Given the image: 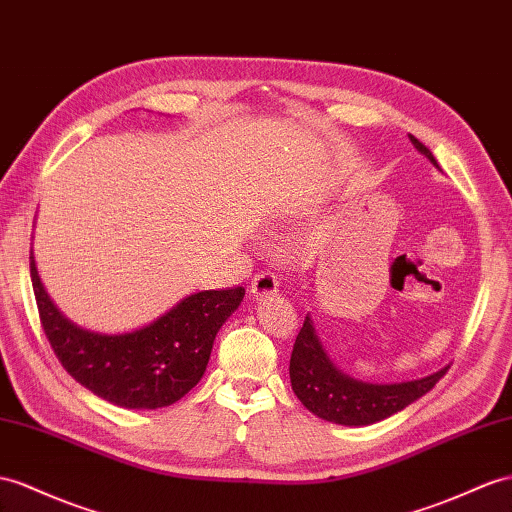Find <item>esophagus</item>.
Returning a JSON list of instances; mask_svg holds the SVG:
<instances>
[{
    "label": "esophagus",
    "instance_id": "obj_1",
    "mask_svg": "<svg viewBox=\"0 0 512 512\" xmlns=\"http://www.w3.org/2000/svg\"><path fill=\"white\" fill-rule=\"evenodd\" d=\"M251 292H253V296H257V298H264V296H268V294L279 292V279H277V274L270 272V270L257 272L255 277H253V283H251Z\"/></svg>",
    "mask_w": 512,
    "mask_h": 512
}]
</instances>
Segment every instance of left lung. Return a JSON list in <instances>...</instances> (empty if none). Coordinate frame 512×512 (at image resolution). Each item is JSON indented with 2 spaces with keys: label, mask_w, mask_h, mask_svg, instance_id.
<instances>
[{
  "label": "left lung",
  "mask_w": 512,
  "mask_h": 512,
  "mask_svg": "<svg viewBox=\"0 0 512 512\" xmlns=\"http://www.w3.org/2000/svg\"><path fill=\"white\" fill-rule=\"evenodd\" d=\"M409 138L413 147L439 168L435 155L430 153L426 144L411 134ZM448 370L450 365H445L439 372L417 378V381L391 385L357 381L326 357L309 316L296 337L290 359V381L296 398L313 415L342 426H370L391 417L393 413L406 409L411 402L426 396Z\"/></svg>",
  "instance_id": "1"
}]
</instances>
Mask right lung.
Here are the masks:
<instances>
[{
	"label": "right lung",
	"mask_w": 512,
	"mask_h": 512,
	"mask_svg": "<svg viewBox=\"0 0 512 512\" xmlns=\"http://www.w3.org/2000/svg\"><path fill=\"white\" fill-rule=\"evenodd\" d=\"M43 331L62 368L95 396L123 409H162L201 381L220 326L240 307L244 287L190 294L131 333L80 329L60 313L30 255Z\"/></svg>",
	"instance_id": "obj_1"
}]
</instances>
